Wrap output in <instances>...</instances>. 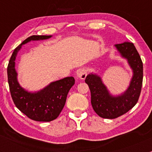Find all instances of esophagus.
Listing matches in <instances>:
<instances>
[{
  "mask_svg": "<svg viewBox=\"0 0 152 152\" xmlns=\"http://www.w3.org/2000/svg\"><path fill=\"white\" fill-rule=\"evenodd\" d=\"M76 76L79 79H85L87 76V70L85 68H79L76 70Z\"/></svg>",
  "mask_w": 152,
  "mask_h": 152,
  "instance_id": "esophagus-1",
  "label": "esophagus"
}]
</instances>
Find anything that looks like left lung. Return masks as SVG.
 <instances>
[{
  "instance_id": "obj_1",
  "label": "left lung",
  "mask_w": 152,
  "mask_h": 152,
  "mask_svg": "<svg viewBox=\"0 0 152 152\" xmlns=\"http://www.w3.org/2000/svg\"><path fill=\"white\" fill-rule=\"evenodd\" d=\"M121 56L127 60L133 76L127 90L118 96L111 95L99 76L90 73L85 82L91 93V104L96 114L103 118L113 119L126 113L137 104L142 84V62L134 44L129 42L116 44Z\"/></svg>"
}]
</instances>
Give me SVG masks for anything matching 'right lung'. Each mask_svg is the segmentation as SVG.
Wrapping results in <instances>:
<instances>
[{
  "label": "right lung",
  "mask_w": 152,
  "mask_h": 152,
  "mask_svg": "<svg viewBox=\"0 0 152 152\" xmlns=\"http://www.w3.org/2000/svg\"><path fill=\"white\" fill-rule=\"evenodd\" d=\"M50 37L51 35H33L26 39L14 50L7 67L9 86L14 104L27 117L36 121L49 122L56 119L65 104L69 90L75 84L74 78L70 76L51 82L42 90L34 93L27 91L20 85L15 70L18 52L23 45L30 41Z\"/></svg>",
  "instance_id": "right-lung-1"
}]
</instances>
